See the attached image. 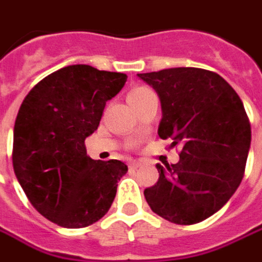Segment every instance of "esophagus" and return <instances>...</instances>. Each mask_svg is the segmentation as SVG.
<instances>
[{
  "instance_id": "1",
  "label": "esophagus",
  "mask_w": 262,
  "mask_h": 262,
  "mask_svg": "<svg viewBox=\"0 0 262 262\" xmlns=\"http://www.w3.org/2000/svg\"><path fill=\"white\" fill-rule=\"evenodd\" d=\"M140 166V161H137V160H133V161H129V168H137Z\"/></svg>"
}]
</instances>
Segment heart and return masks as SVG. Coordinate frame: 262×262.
<instances>
[{
    "label": "heart",
    "mask_w": 262,
    "mask_h": 262,
    "mask_svg": "<svg viewBox=\"0 0 262 262\" xmlns=\"http://www.w3.org/2000/svg\"><path fill=\"white\" fill-rule=\"evenodd\" d=\"M151 94V91L145 86H138V88H134L129 94H128V101H134V99H138V98H143L144 95Z\"/></svg>",
    "instance_id": "obj_1"
}]
</instances>
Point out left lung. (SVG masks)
<instances>
[{
	"instance_id": "left-lung-1",
	"label": "left lung",
	"mask_w": 262,
	"mask_h": 262,
	"mask_svg": "<svg viewBox=\"0 0 262 262\" xmlns=\"http://www.w3.org/2000/svg\"><path fill=\"white\" fill-rule=\"evenodd\" d=\"M161 103L159 137L182 145L176 164H156L159 182L144 196L177 225L202 222L231 199L244 177L251 125L241 98L222 76L198 68L138 73Z\"/></svg>"
}]
</instances>
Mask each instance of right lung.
Segmentation results:
<instances>
[{"label":"right lung","instance_id":"add662e5","mask_svg":"<svg viewBox=\"0 0 262 262\" xmlns=\"http://www.w3.org/2000/svg\"><path fill=\"white\" fill-rule=\"evenodd\" d=\"M125 82V73L72 64L46 76L24 98L14 125L12 166L46 219L85 228L110 210L127 164L92 160L85 140Z\"/></svg>","mask_w":262,"mask_h":262}]
</instances>
